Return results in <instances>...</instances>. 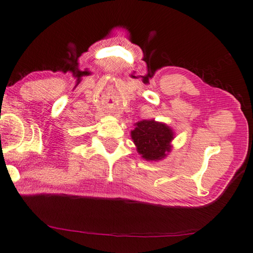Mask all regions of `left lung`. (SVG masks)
I'll list each match as a JSON object with an SVG mask.
<instances>
[{
	"label": "left lung",
	"instance_id": "obj_1",
	"mask_svg": "<svg viewBox=\"0 0 253 253\" xmlns=\"http://www.w3.org/2000/svg\"><path fill=\"white\" fill-rule=\"evenodd\" d=\"M134 126L130 136L141 158L152 162L166 159L172 150L173 129L167 124L155 122L154 119L141 120Z\"/></svg>",
	"mask_w": 253,
	"mask_h": 253
}]
</instances>
